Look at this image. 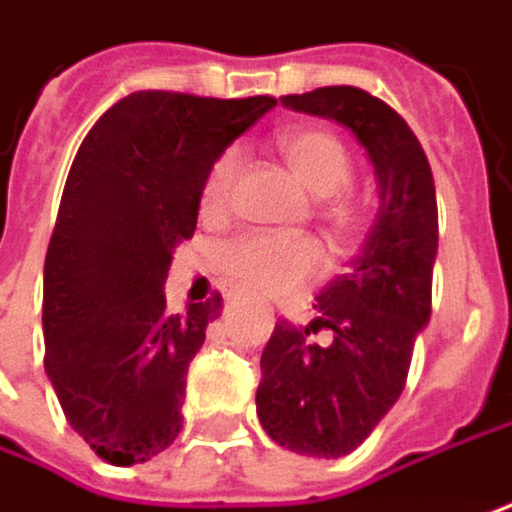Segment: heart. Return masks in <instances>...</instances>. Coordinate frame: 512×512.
<instances>
[{"instance_id":"b5f03b06","label":"heart","mask_w":512,"mask_h":512,"mask_svg":"<svg viewBox=\"0 0 512 512\" xmlns=\"http://www.w3.org/2000/svg\"><path fill=\"white\" fill-rule=\"evenodd\" d=\"M275 149L287 169L296 175L304 190L319 199L316 216L325 225L337 249L354 246L363 228V208L346 193L354 161L346 143L328 128H290L275 137ZM240 172L237 149L222 152L210 166L202 187L205 213H222L228 208L234 178ZM225 281L252 296L287 299L310 287L325 272V255L310 237H281V234H246L228 243L219 255Z\"/></svg>"}]
</instances>
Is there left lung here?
I'll use <instances>...</instances> for the list:
<instances>
[{
    "label": "left lung",
    "instance_id": "1",
    "mask_svg": "<svg viewBox=\"0 0 512 512\" xmlns=\"http://www.w3.org/2000/svg\"><path fill=\"white\" fill-rule=\"evenodd\" d=\"M284 108L340 122L366 149L378 216L346 275L316 296V319L299 331L278 322L263 357L257 419L307 457H343L366 440L404 390L416 337L431 319L437 260V190L410 125L360 87H316L281 96ZM335 331L328 347L306 337Z\"/></svg>",
    "mask_w": 512,
    "mask_h": 512
}]
</instances>
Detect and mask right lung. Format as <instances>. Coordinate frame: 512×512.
Masks as SVG:
<instances>
[{
    "instance_id": "right-lung-1",
    "label": "right lung",
    "mask_w": 512,
    "mask_h": 512,
    "mask_svg": "<svg viewBox=\"0 0 512 512\" xmlns=\"http://www.w3.org/2000/svg\"><path fill=\"white\" fill-rule=\"evenodd\" d=\"M272 96L140 90L90 128L72 161L43 266L46 375L72 431L114 466L146 463L181 431L187 369L222 296L166 310L216 158Z\"/></svg>"
}]
</instances>
